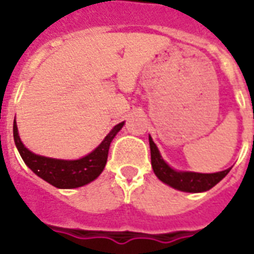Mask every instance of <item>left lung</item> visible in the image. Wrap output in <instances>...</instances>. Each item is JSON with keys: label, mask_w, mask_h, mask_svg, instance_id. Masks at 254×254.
<instances>
[{"label": "left lung", "mask_w": 254, "mask_h": 254, "mask_svg": "<svg viewBox=\"0 0 254 254\" xmlns=\"http://www.w3.org/2000/svg\"><path fill=\"white\" fill-rule=\"evenodd\" d=\"M149 143H150V155H151V166L154 170V174L158 177L159 181L169 185L173 189L185 192H203L208 191L216 186L223 178L229 173L227 169L224 171L212 174H201L192 173V171H177L171 169L165 161L162 155L159 154L157 145L153 142V138L149 135Z\"/></svg>", "instance_id": "left-lung-1"}]
</instances>
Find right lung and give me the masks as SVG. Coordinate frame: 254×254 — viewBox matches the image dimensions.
<instances>
[{
	"instance_id": "1",
	"label": "right lung",
	"mask_w": 254,
	"mask_h": 254,
	"mask_svg": "<svg viewBox=\"0 0 254 254\" xmlns=\"http://www.w3.org/2000/svg\"><path fill=\"white\" fill-rule=\"evenodd\" d=\"M123 127L124 121L117 124L95 150L83 158L75 159V161L47 158V157L31 153L22 143L18 135L15 121L13 124V135L15 146L23 162L29 166V169H31L33 173L58 189H77L95 181L96 178L103 173L104 167L107 165L108 151H109L112 139L115 138V135L121 130Z\"/></svg>"
}]
</instances>
